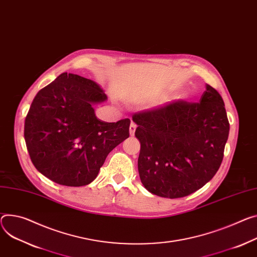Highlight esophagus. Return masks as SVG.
I'll use <instances>...</instances> for the list:
<instances>
[{"label":"esophagus","instance_id":"1","mask_svg":"<svg viewBox=\"0 0 257 257\" xmlns=\"http://www.w3.org/2000/svg\"><path fill=\"white\" fill-rule=\"evenodd\" d=\"M135 130H136V124H135L134 122H131L130 127H129V132H130V135H131V136H134Z\"/></svg>","mask_w":257,"mask_h":257}]
</instances>
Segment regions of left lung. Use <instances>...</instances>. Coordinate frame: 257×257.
Listing matches in <instances>:
<instances>
[{"label": "left lung", "mask_w": 257, "mask_h": 257, "mask_svg": "<svg viewBox=\"0 0 257 257\" xmlns=\"http://www.w3.org/2000/svg\"><path fill=\"white\" fill-rule=\"evenodd\" d=\"M141 142L138 172L145 188L163 198L189 196L220 167L229 123L224 102L210 85L200 102L177 100L135 113Z\"/></svg>", "instance_id": "8db88e82"}]
</instances>
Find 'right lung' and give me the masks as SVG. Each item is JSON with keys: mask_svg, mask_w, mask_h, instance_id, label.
<instances>
[{"mask_svg": "<svg viewBox=\"0 0 257 257\" xmlns=\"http://www.w3.org/2000/svg\"><path fill=\"white\" fill-rule=\"evenodd\" d=\"M107 99L94 81L63 73L41 89L25 122V139L34 166L66 186L94 180L107 155L129 137L130 120L103 122L93 105Z\"/></svg>", "mask_w": 257, "mask_h": 257, "instance_id": "right-lung-1", "label": "right lung"}]
</instances>
